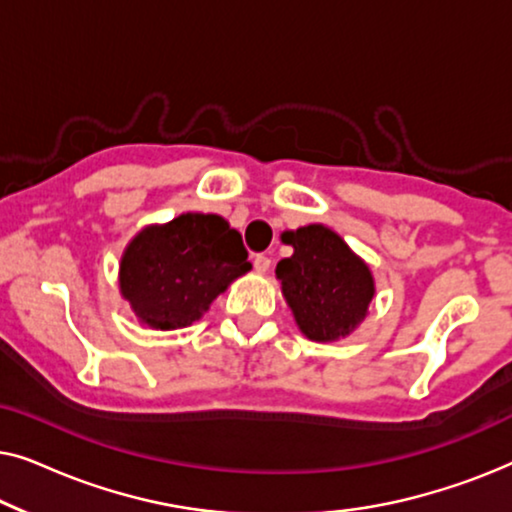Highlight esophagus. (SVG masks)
Here are the masks:
<instances>
[{
	"mask_svg": "<svg viewBox=\"0 0 512 512\" xmlns=\"http://www.w3.org/2000/svg\"><path fill=\"white\" fill-rule=\"evenodd\" d=\"M254 268H256V272H268L270 270V258L268 256H263V254H258L256 258H254Z\"/></svg>",
	"mask_w": 512,
	"mask_h": 512,
	"instance_id": "1",
	"label": "esophagus"
}]
</instances>
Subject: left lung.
Returning <instances> with one entry per match:
<instances>
[{
  "label": "left lung",
  "instance_id": "1",
  "mask_svg": "<svg viewBox=\"0 0 512 512\" xmlns=\"http://www.w3.org/2000/svg\"><path fill=\"white\" fill-rule=\"evenodd\" d=\"M282 242L293 254L277 263L275 275L300 333L314 342L354 333L375 298L368 263L324 223L284 230Z\"/></svg>",
  "mask_w": 512,
  "mask_h": 512
}]
</instances>
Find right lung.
Here are the masks:
<instances>
[{
  "mask_svg": "<svg viewBox=\"0 0 512 512\" xmlns=\"http://www.w3.org/2000/svg\"><path fill=\"white\" fill-rule=\"evenodd\" d=\"M249 270L242 235L223 216L186 212L132 237L121 256L118 289L139 324L174 331L198 321Z\"/></svg>",
  "mask_w": 512,
  "mask_h": 512,
  "instance_id": "add662e5",
  "label": "right lung"
}]
</instances>
